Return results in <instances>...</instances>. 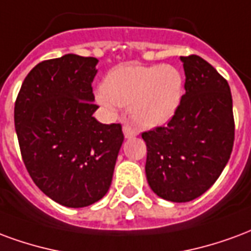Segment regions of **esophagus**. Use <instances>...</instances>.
Listing matches in <instances>:
<instances>
[{"mask_svg":"<svg viewBox=\"0 0 251 251\" xmlns=\"http://www.w3.org/2000/svg\"><path fill=\"white\" fill-rule=\"evenodd\" d=\"M123 133H124V136H126V139H129V138H135V136L138 135V131H136V129H133V128H131L129 126H124Z\"/></svg>","mask_w":251,"mask_h":251,"instance_id":"obj_1","label":"esophagus"}]
</instances>
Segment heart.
I'll return each mask as SVG.
<instances>
[{"mask_svg": "<svg viewBox=\"0 0 251 251\" xmlns=\"http://www.w3.org/2000/svg\"><path fill=\"white\" fill-rule=\"evenodd\" d=\"M95 96L112 115L131 105L136 123L146 128L159 127L178 111L183 96V76L170 64L122 65L108 73Z\"/></svg>", "mask_w": 251, "mask_h": 251, "instance_id": "heart-1", "label": "heart"}]
</instances>
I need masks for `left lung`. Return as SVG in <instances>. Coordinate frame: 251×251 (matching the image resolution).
<instances>
[{
    "label": "left lung",
    "instance_id": "obj_1",
    "mask_svg": "<svg viewBox=\"0 0 251 251\" xmlns=\"http://www.w3.org/2000/svg\"><path fill=\"white\" fill-rule=\"evenodd\" d=\"M186 93L166 127L142 133L150 187L170 202H190L211 187L234 144L233 99L227 81L199 56L180 57Z\"/></svg>",
    "mask_w": 251,
    "mask_h": 251
}]
</instances>
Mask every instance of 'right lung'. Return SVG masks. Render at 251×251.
Instances as JSON below:
<instances>
[{
	"mask_svg": "<svg viewBox=\"0 0 251 251\" xmlns=\"http://www.w3.org/2000/svg\"><path fill=\"white\" fill-rule=\"evenodd\" d=\"M98 63L69 53L37 64L14 104V127L30 178L67 207H85L107 194L124 140L120 124L93 118Z\"/></svg>",
	"mask_w": 251,
	"mask_h": 251,
	"instance_id": "1",
	"label": "right lung"
}]
</instances>
